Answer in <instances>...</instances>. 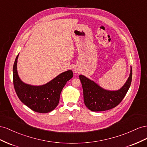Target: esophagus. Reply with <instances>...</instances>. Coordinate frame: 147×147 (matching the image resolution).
Listing matches in <instances>:
<instances>
[{
	"instance_id": "obj_1",
	"label": "esophagus",
	"mask_w": 147,
	"mask_h": 147,
	"mask_svg": "<svg viewBox=\"0 0 147 147\" xmlns=\"http://www.w3.org/2000/svg\"><path fill=\"white\" fill-rule=\"evenodd\" d=\"M74 72L75 73H78L79 72V71L78 68H75L74 69Z\"/></svg>"
}]
</instances>
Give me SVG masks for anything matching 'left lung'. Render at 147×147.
I'll list each match as a JSON object with an SVG mask.
<instances>
[{
    "instance_id": "left-lung-1",
    "label": "left lung",
    "mask_w": 147,
    "mask_h": 147,
    "mask_svg": "<svg viewBox=\"0 0 147 147\" xmlns=\"http://www.w3.org/2000/svg\"><path fill=\"white\" fill-rule=\"evenodd\" d=\"M132 75V70L131 67L127 80L122 87L117 90L105 89L84 75H79V78L83 89L84 102L86 106L92 111H103L110 110L118 105L131 86Z\"/></svg>"
}]
</instances>
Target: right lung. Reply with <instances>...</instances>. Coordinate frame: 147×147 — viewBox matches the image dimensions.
<instances>
[{
    "instance_id": "obj_1",
    "label": "right lung",
    "mask_w": 147,
    "mask_h": 147,
    "mask_svg": "<svg viewBox=\"0 0 147 147\" xmlns=\"http://www.w3.org/2000/svg\"><path fill=\"white\" fill-rule=\"evenodd\" d=\"M19 54L16 57L13 68L15 90L19 99L32 110L47 113L55 109L60 100L61 92L66 82L73 78L71 70L58 75L49 82L41 86H32L24 83L20 78L17 71Z\"/></svg>"
}]
</instances>
